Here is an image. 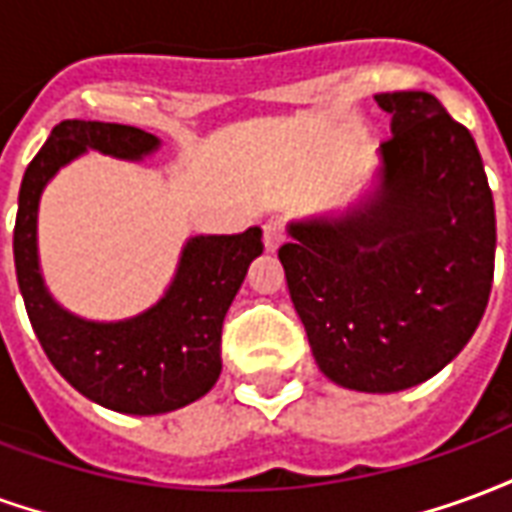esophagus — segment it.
<instances>
[{
    "label": "esophagus",
    "mask_w": 512,
    "mask_h": 512,
    "mask_svg": "<svg viewBox=\"0 0 512 512\" xmlns=\"http://www.w3.org/2000/svg\"><path fill=\"white\" fill-rule=\"evenodd\" d=\"M263 244H266L268 252H277L279 246L285 244V224L277 222V219H268L263 224Z\"/></svg>",
    "instance_id": "34e87169"
}]
</instances>
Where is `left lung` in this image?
<instances>
[{
  "instance_id": "left-lung-1",
  "label": "left lung",
  "mask_w": 512,
  "mask_h": 512,
  "mask_svg": "<svg viewBox=\"0 0 512 512\" xmlns=\"http://www.w3.org/2000/svg\"><path fill=\"white\" fill-rule=\"evenodd\" d=\"M392 115L381 189L340 219L290 224V299L323 376L400 392L436 376L483 321L494 197L472 134L430 93L376 95Z\"/></svg>"
}]
</instances>
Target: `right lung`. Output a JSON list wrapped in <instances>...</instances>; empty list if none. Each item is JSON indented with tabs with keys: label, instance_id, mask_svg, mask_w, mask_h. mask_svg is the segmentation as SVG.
Returning <instances> with one entry per match:
<instances>
[{
	"label": "right lung",
	"instance_id": "add662e5",
	"mask_svg": "<svg viewBox=\"0 0 512 512\" xmlns=\"http://www.w3.org/2000/svg\"><path fill=\"white\" fill-rule=\"evenodd\" d=\"M87 147L142 158L158 139L142 128L62 120L29 161L18 191L13 257L29 323L49 362L73 389L120 414H164L202 397L222 373V323L246 268L263 252L260 227L194 235L167 296L120 323L82 321L51 299L38 268V202L49 178Z\"/></svg>",
	"mask_w": 512,
	"mask_h": 512
}]
</instances>
